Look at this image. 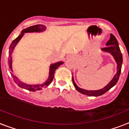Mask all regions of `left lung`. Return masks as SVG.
<instances>
[{
	"label": "left lung",
	"instance_id": "left-lung-1",
	"mask_svg": "<svg viewBox=\"0 0 129 129\" xmlns=\"http://www.w3.org/2000/svg\"><path fill=\"white\" fill-rule=\"evenodd\" d=\"M106 45L107 47L103 48L102 51L105 52H109L114 57L115 61L117 62V74L115 75L113 78L111 80L110 82L107 86H105L104 88H102V89L99 90H92V91L86 90L78 88L77 85L74 82L73 77H72V82H73L74 87H75V88H76L78 91H79L81 93H83L84 95H89V96H100V95L104 94L105 92H107L108 90H110L111 88L113 87L117 84V82L119 80L120 74H121L122 63H123V55H122L120 48L119 47L117 40L116 38L113 34H111L110 39L107 42Z\"/></svg>",
	"mask_w": 129,
	"mask_h": 129
}]
</instances>
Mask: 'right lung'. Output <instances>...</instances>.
I'll return each mask as SVG.
<instances>
[{"mask_svg": "<svg viewBox=\"0 0 129 129\" xmlns=\"http://www.w3.org/2000/svg\"><path fill=\"white\" fill-rule=\"evenodd\" d=\"M46 28V27L44 25H42V24H38V25H34L32 26H30V27H27V28L24 29V30L22 31L21 34L17 38H16L15 39H14L13 41L12 42V43L10 45L9 48V52H8V65H9V68L10 69V74H11V76H12V78H14V82L19 87L22 88H24L25 90H27L29 91H37V90H41V88L43 87L44 86H47V85L50 84L51 82L53 80V78H54V73L55 72V70L58 68L60 65H61L63 62H58L57 63L53 64L50 67V71H49V79L47 80V81L45 82L44 84L42 85H28L26 84H24V83L22 82L19 80L17 77L14 75V74L12 73V53L13 51V49L14 47L16 46V45L18 43V41H20L21 38L24 36V34L27 32H39V31H42L45 30Z\"/></svg>", "mask_w": 129, "mask_h": 129, "instance_id": "obj_1", "label": "right lung"}]
</instances>
